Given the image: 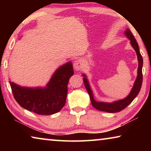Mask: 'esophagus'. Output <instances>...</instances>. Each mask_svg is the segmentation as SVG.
<instances>
[{"label": "esophagus", "mask_w": 151, "mask_h": 151, "mask_svg": "<svg viewBox=\"0 0 151 151\" xmlns=\"http://www.w3.org/2000/svg\"><path fill=\"white\" fill-rule=\"evenodd\" d=\"M83 61L81 59H77L74 63V68L76 70H80L83 68Z\"/></svg>", "instance_id": "34e87169"}]
</instances>
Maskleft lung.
I'll return each instance as SVG.
<instances>
[{
    "instance_id": "8db88e82",
    "label": "left lung",
    "mask_w": 151,
    "mask_h": 151,
    "mask_svg": "<svg viewBox=\"0 0 151 151\" xmlns=\"http://www.w3.org/2000/svg\"><path fill=\"white\" fill-rule=\"evenodd\" d=\"M125 35H126V36L128 37V39L131 40V45L132 47L134 48L135 51H136L137 57H138V60H139V67H138L137 78L134 82L133 88H132L131 92L129 94V96L126 97L124 99H122V100H120L118 101H115L112 103L96 102L94 99L93 94L91 91L90 86L88 85L87 79H86L85 75H83V76H85V77L83 78L84 84H85V88L88 92L89 96H90L92 105H93L96 109L99 110V111L111 112V113L120 112L121 111H122V109L126 108L129 104H130L132 103V101L134 100L135 97H136L138 95V94L139 93L140 88H141L142 83V64H143V59H142V55H140V53L139 45H138L137 40L134 37L133 35L132 34V32L131 30H130V29H127L126 31H125Z\"/></svg>"
}]
</instances>
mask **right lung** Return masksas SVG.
Returning a JSON list of instances; mask_svg holds the SVG:
<instances>
[{"label":"right lung","instance_id":"right-lung-1","mask_svg":"<svg viewBox=\"0 0 151 151\" xmlns=\"http://www.w3.org/2000/svg\"><path fill=\"white\" fill-rule=\"evenodd\" d=\"M74 75L71 62L56 70L47 87L24 88L10 81L14 98L22 108L43 115L59 112L65 106L69 78Z\"/></svg>","mask_w":151,"mask_h":151}]
</instances>
